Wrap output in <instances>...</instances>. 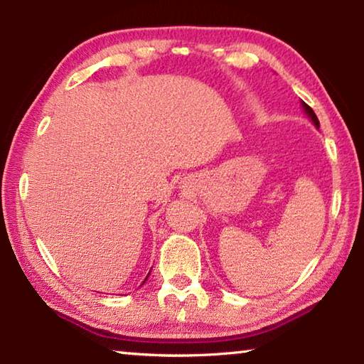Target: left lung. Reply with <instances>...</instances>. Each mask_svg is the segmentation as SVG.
Segmentation results:
<instances>
[{"label":"left lung","instance_id":"1","mask_svg":"<svg viewBox=\"0 0 364 364\" xmlns=\"http://www.w3.org/2000/svg\"><path fill=\"white\" fill-rule=\"evenodd\" d=\"M301 107H304V110H305V114L308 115V117H310V119H311V122H313V125H315L316 128H319V120H318V117H316V114L315 112H313V109L310 107V106H308V104L306 102H304V101H301Z\"/></svg>","mask_w":364,"mask_h":364}]
</instances>
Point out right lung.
Masks as SVG:
<instances>
[{
  "instance_id": "right-lung-1",
  "label": "right lung",
  "mask_w": 364,
  "mask_h": 364,
  "mask_svg": "<svg viewBox=\"0 0 364 364\" xmlns=\"http://www.w3.org/2000/svg\"><path fill=\"white\" fill-rule=\"evenodd\" d=\"M149 274H151V271H149ZM149 274H147V278H149ZM147 278H146V279H147ZM146 279H144V282H146Z\"/></svg>"
}]
</instances>
